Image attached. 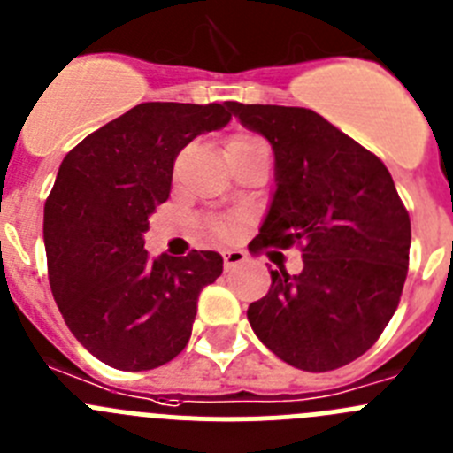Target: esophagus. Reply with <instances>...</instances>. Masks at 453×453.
<instances>
[{
	"instance_id": "34e87169",
	"label": "esophagus",
	"mask_w": 453,
	"mask_h": 453,
	"mask_svg": "<svg viewBox=\"0 0 453 453\" xmlns=\"http://www.w3.org/2000/svg\"><path fill=\"white\" fill-rule=\"evenodd\" d=\"M242 263H247V254H244V251H240V249L224 251V269H234Z\"/></svg>"
}]
</instances>
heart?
<instances>
[{
	"instance_id": "1",
	"label": "heart",
	"mask_w": 453,
	"mask_h": 453,
	"mask_svg": "<svg viewBox=\"0 0 453 453\" xmlns=\"http://www.w3.org/2000/svg\"><path fill=\"white\" fill-rule=\"evenodd\" d=\"M244 139V136H240ZM209 229L211 234L218 235V238H231L235 231V219L234 218H213L209 222Z\"/></svg>"
}]
</instances>
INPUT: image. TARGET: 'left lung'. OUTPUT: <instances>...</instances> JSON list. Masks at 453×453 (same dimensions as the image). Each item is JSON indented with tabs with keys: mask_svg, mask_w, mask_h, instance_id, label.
<instances>
[{
	"mask_svg": "<svg viewBox=\"0 0 453 453\" xmlns=\"http://www.w3.org/2000/svg\"><path fill=\"white\" fill-rule=\"evenodd\" d=\"M229 107L276 157V193L249 251L298 247L303 256L296 276L272 269V288L249 305V323L289 366H346L395 314L409 272V211L380 157L317 111Z\"/></svg>",
	"mask_w": 453,
	"mask_h": 453,
	"instance_id": "8db88e82",
	"label": "left lung"
}]
</instances>
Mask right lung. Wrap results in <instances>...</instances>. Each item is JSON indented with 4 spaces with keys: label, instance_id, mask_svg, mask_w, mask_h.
I'll return each mask as SVG.
<instances>
[{
    "label": "right lung",
    "instance_id": "add662e5",
    "mask_svg": "<svg viewBox=\"0 0 453 453\" xmlns=\"http://www.w3.org/2000/svg\"><path fill=\"white\" fill-rule=\"evenodd\" d=\"M229 103H141L62 159L44 204L49 283L73 337L119 371H152L186 348L218 251L150 258L148 218L164 204L177 155L231 121Z\"/></svg>",
    "mask_w": 453,
    "mask_h": 453
}]
</instances>
